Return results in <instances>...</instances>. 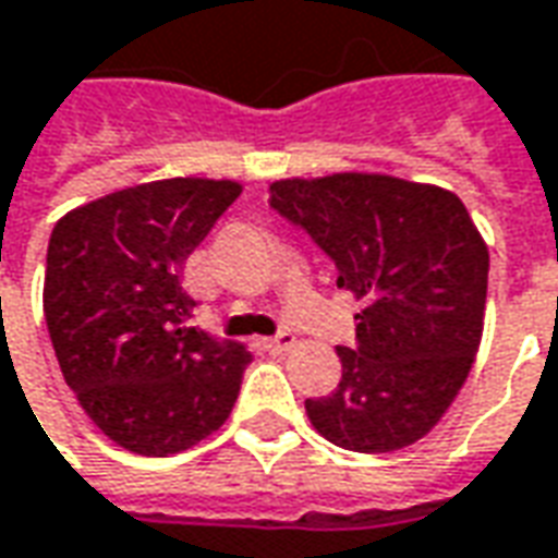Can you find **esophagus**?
<instances>
[{
    "label": "esophagus",
    "mask_w": 558,
    "mask_h": 558,
    "mask_svg": "<svg viewBox=\"0 0 558 558\" xmlns=\"http://www.w3.org/2000/svg\"><path fill=\"white\" fill-rule=\"evenodd\" d=\"M293 344H295V339L290 336V332H280V336H275V339H268V342H265V348H268V351H275V354H287Z\"/></svg>",
    "instance_id": "34e87169"
}]
</instances>
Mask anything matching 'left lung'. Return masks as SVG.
Instances as JSON below:
<instances>
[{
    "label": "left lung",
    "instance_id": "left-lung-1",
    "mask_svg": "<svg viewBox=\"0 0 558 558\" xmlns=\"http://www.w3.org/2000/svg\"><path fill=\"white\" fill-rule=\"evenodd\" d=\"M271 207L302 226L357 299V348L342 381L305 400L311 424L351 452L381 454L427 437L468 381L483 339L488 247L461 198L388 173L290 177Z\"/></svg>",
    "mask_w": 558,
    "mask_h": 558
}]
</instances>
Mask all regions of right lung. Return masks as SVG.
Listing matches in <instances>:
<instances>
[{"label":"right lung","instance_id":"obj_1","mask_svg":"<svg viewBox=\"0 0 558 558\" xmlns=\"http://www.w3.org/2000/svg\"><path fill=\"white\" fill-rule=\"evenodd\" d=\"M238 195L234 180H155L88 201L51 231L41 305L60 373L128 452H185L238 400L253 354L189 327L195 302L180 283Z\"/></svg>","mask_w":558,"mask_h":558}]
</instances>
